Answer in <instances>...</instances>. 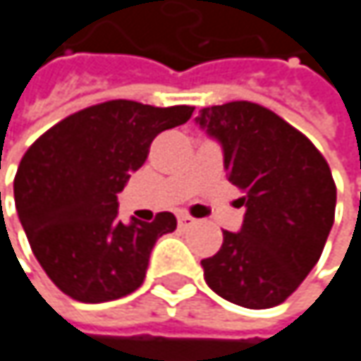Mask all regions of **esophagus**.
I'll use <instances>...</instances> for the list:
<instances>
[{"label": "esophagus", "instance_id": "1", "mask_svg": "<svg viewBox=\"0 0 361 361\" xmlns=\"http://www.w3.org/2000/svg\"><path fill=\"white\" fill-rule=\"evenodd\" d=\"M192 224H194V219H192L190 215H180V217H178V226H180L181 230H185V228H190Z\"/></svg>", "mask_w": 361, "mask_h": 361}]
</instances>
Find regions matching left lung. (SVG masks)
<instances>
[{"instance_id":"8db88e82","label":"left lung","mask_w":361,"mask_h":361,"mask_svg":"<svg viewBox=\"0 0 361 361\" xmlns=\"http://www.w3.org/2000/svg\"><path fill=\"white\" fill-rule=\"evenodd\" d=\"M196 123L221 144L247 207L240 232L226 230L221 249L200 261L204 280L240 307L280 305L324 251L336 207L330 167L299 129L252 102L202 109Z\"/></svg>"}]
</instances>
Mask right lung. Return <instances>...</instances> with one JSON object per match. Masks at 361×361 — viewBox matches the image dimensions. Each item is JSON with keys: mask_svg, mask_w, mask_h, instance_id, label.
I'll list each match as a JSON object with an SVG mask.
<instances>
[{"mask_svg": "<svg viewBox=\"0 0 361 361\" xmlns=\"http://www.w3.org/2000/svg\"><path fill=\"white\" fill-rule=\"evenodd\" d=\"M192 112L110 100L62 118L25 152L16 211L37 261L64 295L104 303L142 286L154 243L178 219L165 211L150 224H123L116 194L144 165L152 140Z\"/></svg>", "mask_w": 361, "mask_h": 361, "instance_id": "right-lung-1", "label": "right lung"}]
</instances>
